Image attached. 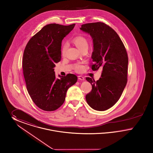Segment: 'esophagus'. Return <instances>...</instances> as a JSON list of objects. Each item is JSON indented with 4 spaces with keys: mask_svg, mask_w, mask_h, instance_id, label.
I'll return each mask as SVG.
<instances>
[{
    "mask_svg": "<svg viewBox=\"0 0 153 153\" xmlns=\"http://www.w3.org/2000/svg\"><path fill=\"white\" fill-rule=\"evenodd\" d=\"M78 79H79V80H85V78H84L83 76H80V75H79V76H78Z\"/></svg>",
    "mask_w": 153,
    "mask_h": 153,
    "instance_id": "esophagus-1",
    "label": "esophagus"
}]
</instances>
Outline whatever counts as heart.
Listing matches in <instances>:
<instances>
[{
  "label": "heart",
  "instance_id": "b5f03b06",
  "mask_svg": "<svg viewBox=\"0 0 153 153\" xmlns=\"http://www.w3.org/2000/svg\"><path fill=\"white\" fill-rule=\"evenodd\" d=\"M73 42L81 51L85 49H88V41L83 36L79 35L74 37L73 39ZM67 47H68V45L66 43H65L62 45V49H61V52L63 56L65 55ZM74 69L77 72H81L83 69V67L81 63H77L75 65Z\"/></svg>",
  "mask_w": 153,
  "mask_h": 153
}]
</instances>
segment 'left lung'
Here are the masks:
<instances>
[{
    "label": "left lung",
    "mask_w": 153,
    "mask_h": 153,
    "mask_svg": "<svg viewBox=\"0 0 153 153\" xmlns=\"http://www.w3.org/2000/svg\"><path fill=\"white\" fill-rule=\"evenodd\" d=\"M80 30L90 34L93 41L91 58L93 71L102 68L101 77L97 81L86 78L91 86L86 94L88 105L98 111H106L115 104L127 82L128 57L124 44L112 27L103 22L82 25Z\"/></svg>",
    "instance_id": "obj_1"
}]
</instances>
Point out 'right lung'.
<instances>
[{"mask_svg": "<svg viewBox=\"0 0 153 153\" xmlns=\"http://www.w3.org/2000/svg\"><path fill=\"white\" fill-rule=\"evenodd\" d=\"M75 24H51L34 35L25 47L22 68L26 88L34 103L45 111H53L64 103L68 88L77 76L68 74L56 79L53 68L61 60L62 41Z\"/></svg>", "mask_w": 153, "mask_h": 153, "instance_id": "1", "label": "right lung"}]
</instances>
